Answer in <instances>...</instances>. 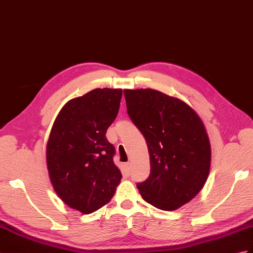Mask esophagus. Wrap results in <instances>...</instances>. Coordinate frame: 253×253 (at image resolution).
<instances>
[{
	"label": "esophagus",
	"instance_id": "obj_1",
	"mask_svg": "<svg viewBox=\"0 0 253 253\" xmlns=\"http://www.w3.org/2000/svg\"><path fill=\"white\" fill-rule=\"evenodd\" d=\"M125 171H126L127 173L130 172V163H129V162L125 164Z\"/></svg>",
	"mask_w": 253,
	"mask_h": 253
}]
</instances>
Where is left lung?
<instances>
[{
	"instance_id": "obj_1",
	"label": "left lung",
	"mask_w": 253,
	"mask_h": 253,
	"mask_svg": "<svg viewBox=\"0 0 253 253\" xmlns=\"http://www.w3.org/2000/svg\"><path fill=\"white\" fill-rule=\"evenodd\" d=\"M127 113L143 134L151 172L137 184L145 202L170 211L189 203L209 174L211 150L202 120L180 99L155 89H125Z\"/></svg>"
}]
</instances>
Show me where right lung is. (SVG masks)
<instances>
[{"mask_svg": "<svg viewBox=\"0 0 253 253\" xmlns=\"http://www.w3.org/2000/svg\"><path fill=\"white\" fill-rule=\"evenodd\" d=\"M122 89L96 88L64 105L46 148L51 184L63 203L85 214L108 204L120 184L115 148L105 133L120 110Z\"/></svg>", "mask_w": 253, "mask_h": 253, "instance_id": "obj_1", "label": "right lung"}]
</instances>
